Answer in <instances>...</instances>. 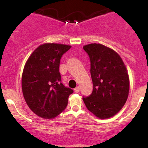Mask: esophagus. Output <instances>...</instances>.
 Segmentation results:
<instances>
[{
  "mask_svg": "<svg viewBox=\"0 0 148 148\" xmlns=\"http://www.w3.org/2000/svg\"><path fill=\"white\" fill-rule=\"evenodd\" d=\"M79 90H80V88L79 86H77V87L74 88V92H79Z\"/></svg>",
  "mask_w": 148,
  "mask_h": 148,
  "instance_id": "34e87169",
  "label": "esophagus"
}]
</instances>
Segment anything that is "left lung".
I'll list each match as a JSON object with an SVG mask.
<instances>
[{
    "label": "left lung",
    "mask_w": 148,
    "mask_h": 148,
    "mask_svg": "<svg viewBox=\"0 0 148 148\" xmlns=\"http://www.w3.org/2000/svg\"><path fill=\"white\" fill-rule=\"evenodd\" d=\"M90 60L93 90L83 97L91 113L100 119L113 117L126 103L130 90L128 72L120 56L100 44L84 47Z\"/></svg>",
    "instance_id": "1"
}]
</instances>
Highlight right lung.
<instances>
[{"instance_id": "1", "label": "right lung", "mask_w": 148, "mask_h": 148, "mask_svg": "<svg viewBox=\"0 0 148 148\" xmlns=\"http://www.w3.org/2000/svg\"><path fill=\"white\" fill-rule=\"evenodd\" d=\"M71 46L40 45L28 58L22 74V92L31 111L42 118H54L65 109L73 90L61 83L60 58Z\"/></svg>"}]
</instances>
